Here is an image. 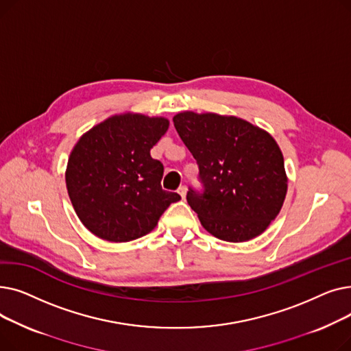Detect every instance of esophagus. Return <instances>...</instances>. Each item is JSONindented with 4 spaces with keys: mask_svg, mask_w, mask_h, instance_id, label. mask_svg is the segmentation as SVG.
I'll return each mask as SVG.
<instances>
[{
    "mask_svg": "<svg viewBox=\"0 0 351 351\" xmlns=\"http://www.w3.org/2000/svg\"><path fill=\"white\" fill-rule=\"evenodd\" d=\"M178 193L182 196V199H185V196H186V186H180L178 189Z\"/></svg>",
    "mask_w": 351,
    "mask_h": 351,
    "instance_id": "obj_1",
    "label": "esophagus"
}]
</instances>
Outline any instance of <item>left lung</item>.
<instances>
[{"label": "left lung", "mask_w": 351, "mask_h": 351, "mask_svg": "<svg viewBox=\"0 0 351 351\" xmlns=\"http://www.w3.org/2000/svg\"><path fill=\"white\" fill-rule=\"evenodd\" d=\"M176 131L199 165L204 193L188 192L202 226L225 242H247L279 215L287 193L278 142L242 118L192 110L173 117Z\"/></svg>", "instance_id": "1"}]
</instances>
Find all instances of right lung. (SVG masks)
<instances>
[{"label": "right lung", "instance_id": "obj_1", "mask_svg": "<svg viewBox=\"0 0 351 351\" xmlns=\"http://www.w3.org/2000/svg\"><path fill=\"white\" fill-rule=\"evenodd\" d=\"M169 119L135 112L92 126L72 147L65 171L71 204L82 225L108 242H131L152 232L180 196L163 191V165L151 149Z\"/></svg>", "mask_w": 351, "mask_h": 351}]
</instances>
